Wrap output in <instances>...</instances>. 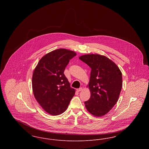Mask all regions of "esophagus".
I'll use <instances>...</instances> for the list:
<instances>
[{
	"instance_id": "1",
	"label": "esophagus",
	"mask_w": 149,
	"mask_h": 149,
	"mask_svg": "<svg viewBox=\"0 0 149 149\" xmlns=\"http://www.w3.org/2000/svg\"><path fill=\"white\" fill-rule=\"evenodd\" d=\"M83 91V88H80L79 89H77V91L78 92H81V91Z\"/></svg>"
}]
</instances>
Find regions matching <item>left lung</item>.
<instances>
[{
    "label": "left lung",
    "instance_id": "obj_1",
    "mask_svg": "<svg viewBox=\"0 0 149 149\" xmlns=\"http://www.w3.org/2000/svg\"><path fill=\"white\" fill-rule=\"evenodd\" d=\"M91 69L88 86L91 98L84 102L87 111L95 117L106 114L117 102L122 86V72L107 57L86 54L79 57Z\"/></svg>",
    "mask_w": 149,
    "mask_h": 149
}]
</instances>
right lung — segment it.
I'll return each mask as SVG.
<instances>
[{
    "mask_svg": "<svg viewBox=\"0 0 149 149\" xmlns=\"http://www.w3.org/2000/svg\"><path fill=\"white\" fill-rule=\"evenodd\" d=\"M76 52L65 49L54 50L40 59L32 75L35 98L49 114L64 113L74 97L75 90L70 87L64 72Z\"/></svg>",
    "mask_w": 149,
    "mask_h": 149,
    "instance_id": "obj_1",
    "label": "right lung"
}]
</instances>
